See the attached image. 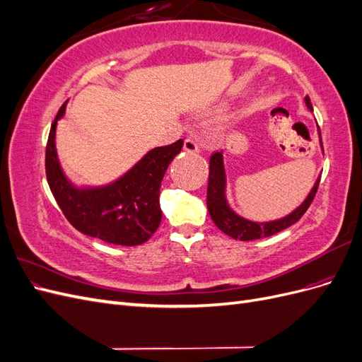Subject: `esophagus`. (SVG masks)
<instances>
[{"label": "esophagus", "mask_w": 362, "mask_h": 362, "mask_svg": "<svg viewBox=\"0 0 362 362\" xmlns=\"http://www.w3.org/2000/svg\"><path fill=\"white\" fill-rule=\"evenodd\" d=\"M184 149L187 151V152H190V154H196V152L199 151V144H198V140H196L194 137H187L184 140Z\"/></svg>", "instance_id": "obj_1"}]
</instances>
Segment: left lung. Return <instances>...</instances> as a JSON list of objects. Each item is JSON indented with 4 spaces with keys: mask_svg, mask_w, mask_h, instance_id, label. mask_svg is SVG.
<instances>
[{
    "mask_svg": "<svg viewBox=\"0 0 362 362\" xmlns=\"http://www.w3.org/2000/svg\"><path fill=\"white\" fill-rule=\"evenodd\" d=\"M305 104L313 112V105L308 96L305 98ZM319 136H320V128H319ZM320 146L323 148L322 137H320ZM319 182H320V178H317L314 187L311 189L308 196H306V199L288 216L272 222H252L242 216H238L233 208L229 206L226 201V193H225L226 175H225V166H223V152L222 151L214 152L210 158V177H208V189H206L208 213H210L213 222L222 233L235 240L249 242V240L269 237L279 231H284V229L299 221V218L305 214V211L308 210V206L311 205L314 196L317 193V189H319Z\"/></svg>",
    "mask_w": 362,
    "mask_h": 362,
    "instance_id": "1",
    "label": "left lung"
}]
</instances>
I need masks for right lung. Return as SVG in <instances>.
<instances>
[{"label":"right lung","mask_w":362,"mask_h":362,"mask_svg":"<svg viewBox=\"0 0 362 362\" xmlns=\"http://www.w3.org/2000/svg\"><path fill=\"white\" fill-rule=\"evenodd\" d=\"M54 119L47 144L45 169L49 189L69 223L80 233L105 243L137 246L157 231L161 222L160 185L170 161L182 148V139L151 149L119 180L101 187H75L63 173L56 149L57 120Z\"/></svg>","instance_id":"add662e5"}]
</instances>
